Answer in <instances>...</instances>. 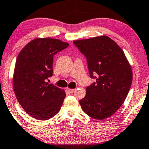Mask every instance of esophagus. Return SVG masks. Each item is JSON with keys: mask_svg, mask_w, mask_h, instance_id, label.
I'll return each instance as SVG.
<instances>
[{"mask_svg": "<svg viewBox=\"0 0 149 149\" xmlns=\"http://www.w3.org/2000/svg\"><path fill=\"white\" fill-rule=\"evenodd\" d=\"M66 90L69 93H73L74 91V89H71V88H66Z\"/></svg>", "mask_w": 149, "mask_h": 149, "instance_id": "34e87169", "label": "esophagus"}]
</instances>
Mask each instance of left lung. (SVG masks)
<instances>
[{"mask_svg": "<svg viewBox=\"0 0 149 149\" xmlns=\"http://www.w3.org/2000/svg\"><path fill=\"white\" fill-rule=\"evenodd\" d=\"M86 57L91 77L96 79L79 100L81 109L94 119L102 120L122 105L132 82V71L123 50L107 36L74 40ZM96 74V77L93 75Z\"/></svg>", "mask_w": 149, "mask_h": 149, "instance_id": "obj_1", "label": "left lung"}]
</instances>
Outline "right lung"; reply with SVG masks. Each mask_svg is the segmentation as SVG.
Returning <instances> with one entry per match:
<instances>
[{
  "instance_id": "obj_1",
  "label": "right lung",
  "mask_w": 149,
  "mask_h": 149,
  "mask_svg": "<svg viewBox=\"0 0 149 149\" xmlns=\"http://www.w3.org/2000/svg\"><path fill=\"white\" fill-rule=\"evenodd\" d=\"M68 46L58 39L36 38L18 54L13 90L19 103L33 118L47 120L59 112L65 93L47 79L53 75V56Z\"/></svg>"
}]
</instances>
